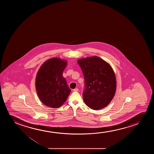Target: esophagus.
I'll return each instance as SVG.
<instances>
[{
	"mask_svg": "<svg viewBox=\"0 0 154 154\" xmlns=\"http://www.w3.org/2000/svg\"><path fill=\"white\" fill-rule=\"evenodd\" d=\"M73 91H78V88H75L73 90H72Z\"/></svg>",
	"mask_w": 154,
	"mask_h": 154,
	"instance_id": "1",
	"label": "esophagus"
}]
</instances>
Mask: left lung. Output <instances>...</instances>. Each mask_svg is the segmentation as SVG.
Wrapping results in <instances>:
<instances>
[{
	"instance_id": "left-lung-1",
	"label": "left lung",
	"mask_w": 154,
	"mask_h": 154,
	"mask_svg": "<svg viewBox=\"0 0 154 154\" xmlns=\"http://www.w3.org/2000/svg\"><path fill=\"white\" fill-rule=\"evenodd\" d=\"M77 61L84 77L82 96L85 103L92 109L105 107L116 92V77L112 67L97 56L78 59Z\"/></svg>"
}]
</instances>
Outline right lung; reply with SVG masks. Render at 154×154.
<instances>
[{
  "instance_id": "right-lung-1",
  "label": "right lung",
  "mask_w": 154,
  "mask_h": 154,
  "mask_svg": "<svg viewBox=\"0 0 154 154\" xmlns=\"http://www.w3.org/2000/svg\"><path fill=\"white\" fill-rule=\"evenodd\" d=\"M67 62L58 58L47 60L41 66L36 77V91L42 103L51 108L60 107L71 89L63 72Z\"/></svg>"
}]
</instances>
